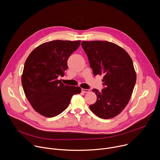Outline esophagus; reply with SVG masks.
Here are the masks:
<instances>
[{
    "label": "esophagus",
    "mask_w": 160,
    "mask_h": 160,
    "mask_svg": "<svg viewBox=\"0 0 160 160\" xmlns=\"http://www.w3.org/2000/svg\"><path fill=\"white\" fill-rule=\"evenodd\" d=\"M82 92L83 93H88L90 92L89 89H85V88H82Z\"/></svg>",
    "instance_id": "34e87169"
}]
</instances>
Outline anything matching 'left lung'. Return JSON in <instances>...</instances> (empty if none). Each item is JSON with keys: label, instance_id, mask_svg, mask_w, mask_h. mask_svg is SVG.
I'll return each instance as SVG.
<instances>
[{"label": "left lung", "instance_id": "8db88e82", "mask_svg": "<svg viewBox=\"0 0 160 160\" xmlns=\"http://www.w3.org/2000/svg\"><path fill=\"white\" fill-rule=\"evenodd\" d=\"M94 76L104 75L101 91L92 89L96 102L89 106L96 115L102 119L117 116L129 102L136 82L133 61L128 54L115 43L107 41H83Z\"/></svg>", "mask_w": 160, "mask_h": 160}]
</instances>
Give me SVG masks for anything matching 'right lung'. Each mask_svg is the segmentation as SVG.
Listing matches in <instances>:
<instances>
[{
    "instance_id": "obj_1",
    "label": "right lung",
    "mask_w": 160,
    "mask_h": 160,
    "mask_svg": "<svg viewBox=\"0 0 160 160\" xmlns=\"http://www.w3.org/2000/svg\"><path fill=\"white\" fill-rule=\"evenodd\" d=\"M80 40H53L35 48L27 58L21 77L24 92L33 108L41 115L54 117L69 105L81 88L62 83L67 61L80 46Z\"/></svg>"
}]
</instances>
